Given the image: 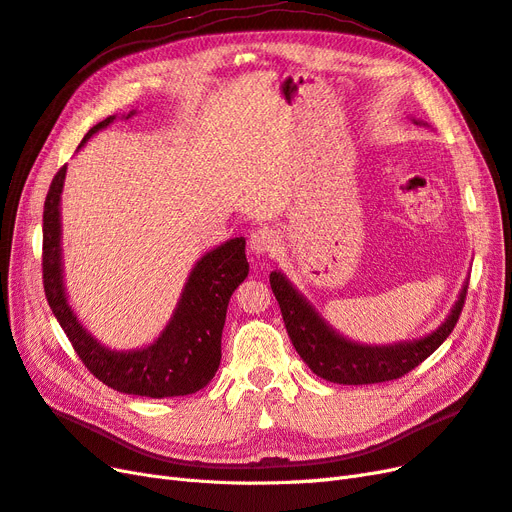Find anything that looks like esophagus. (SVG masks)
I'll return each mask as SVG.
<instances>
[{"label": "esophagus", "mask_w": 512, "mask_h": 512, "mask_svg": "<svg viewBox=\"0 0 512 512\" xmlns=\"http://www.w3.org/2000/svg\"><path fill=\"white\" fill-rule=\"evenodd\" d=\"M276 244H279V236H276V231L272 227H257L251 233V238H248V246H251V251L257 255L272 253Z\"/></svg>", "instance_id": "34e87169"}]
</instances>
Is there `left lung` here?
I'll list each match as a JSON object with an SVG mask.
<instances>
[{
    "label": "left lung",
    "instance_id": "1",
    "mask_svg": "<svg viewBox=\"0 0 512 512\" xmlns=\"http://www.w3.org/2000/svg\"><path fill=\"white\" fill-rule=\"evenodd\" d=\"M270 287L276 300H279L287 334L300 358L321 379L347 386L390 382V379H399L416 369L455 330L467 296V285H463L455 309L429 337L414 343L369 347L345 341L332 328H328L326 321L285 281L281 272L270 274Z\"/></svg>",
    "mask_w": 512,
    "mask_h": 512
}]
</instances>
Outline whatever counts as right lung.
Returning a JSON list of instances; mask_svg holds the SVG:
<instances>
[{
	"label": "right lung",
	"mask_w": 512,
	"mask_h": 512,
	"mask_svg": "<svg viewBox=\"0 0 512 512\" xmlns=\"http://www.w3.org/2000/svg\"><path fill=\"white\" fill-rule=\"evenodd\" d=\"M113 120L111 115L90 128L79 148ZM64 175L66 165L55 173L45 199L42 285L53 315L87 371L113 390L150 399L184 397L210 384L221 364V337L229 298L248 274L244 238L229 240L197 261L188 276L178 311L156 343L137 352H111L85 332L64 296L60 257V195Z\"/></svg>",
	"instance_id": "1"
}]
</instances>
